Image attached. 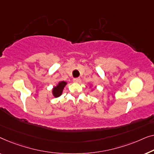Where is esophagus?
<instances>
[{
  "label": "esophagus",
  "instance_id": "1",
  "mask_svg": "<svg viewBox=\"0 0 154 154\" xmlns=\"http://www.w3.org/2000/svg\"><path fill=\"white\" fill-rule=\"evenodd\" d=\"M79 81H80V78L79 77L74 78V79H73V82H75V83H77V82H79Z\"/></svg>",
  "mask_w": 154,
  "mask_h": 154
}]
</instances>
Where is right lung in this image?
<instances>
[{
  "label": "right lung",
  "mask_w": 154,
  "mask_h": 154,
  "mask_svg": "<svg viewBox=\"0 0 154 154\" xmlns=\"http://www.w3.org/2000/svg\"><path fill=\"white\" fill-rule=\"evenodd\" d=\"M66 82H64V81L60 82L58 83V84L56 86V87L54 88L53 94H54V96L56 97V98L59 97L60 95H61L63 90V88H64V86H66Z\"/></svg>",
  "instance_id": "1"
}]
</instances>
